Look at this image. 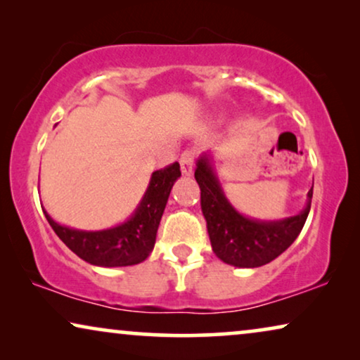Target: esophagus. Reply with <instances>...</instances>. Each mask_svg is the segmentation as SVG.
<instances>
[{"label":"esophagus","instance_id":"1","mask_svg":"<svg viewBox=\"0 0 360 360\" xmlns=\"http://www.w3.org/2000/svg\"><path fill=\"white\" fill-rule=\"evenodd\" d=\"M195 157H196V152L193 149H186L181 152L180 155L181 174L191 175V172H193V165H195Z\"/></svg>","mask_w":360,"mask_h":360}]
</instances>
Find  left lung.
<instances>
[{
	"instance_id": "left-lung-1",
	"label": "left lung",
	"mask_w": 360,
	"mask_h": 360,
	"mask_svg": "<svg viewBox=\"0 0 360 360\" xmlns=\"http://www.w3.org/2000/svg\"><path fill=\"white\" fill-rule=\"evenodd\" d=\"M195 179L201 190V211L213 252L234 267L254 269L277 259L302 233L311 208L313 186L308 191L307 206L297 216L278 221L250 219L236 211L226 198L206 155L196 164Z\"/></svg>"
}]
</instances>
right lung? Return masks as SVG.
Segmentation results:
<instances>
[{"mask_svg": "<svg viewBox=\"0 0 360 360\" xmlns=\"http://www.w3.org/2000/svg\"><path fill=\"white\" fill-rule=\"evenodd\" d=\"M180 175L179 162L155 170L134 214L115 228L103 231L72 229L56 223L46 211L44 214L62 243L85 262L100 267H126L141 264L154 249L167 200Z\"/></svg>", "mask_w": 360, "mask_h": 360, "instance_id": "obj_1", "label": "right lung"}]
</instances>
